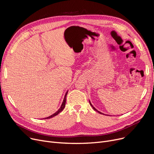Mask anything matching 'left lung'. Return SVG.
Here are the masks:
<instances>
[{
	"mask_svg": "<svg viewBox=\"0 0 154 154\" xmlns=\"http://www.w3.org/2000/svg\"><path fill=\"white\" fill-rule=\"evenodd\" d=\"M89 102H90V104H91V106L92 107V108L94 109V110H95V111H97V112H98L99 113V114H103V115H104V114H103V113H102V112H99V111H98L97 110V109H95V107H94V106H92V103H91V102H90V101H89Z\"/></svg>",
	"mask_w": 154,
	"mask_h": 154,
	"instance_id": "8db88e82",
	"label": "left lung"
}]
</instances>
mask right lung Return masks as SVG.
Listing matches in <instances>:
<instances>
[{"instance_id": "right-lung-1", "label": "right lung", "mask_w": 154, "mask_h": 154, "mask_svg": "<svg viewBox=\"0 0 154 154\" xmlns=\"http://www.w3.org/2000/svg\"><path fill=\"white\" fill-rule=\"evenodd\" d=\"M67 93H68V91H67V92L66 93V95H65V96H64V99H63V102H62V105H61V106H60V109H59L55 113H54V114L51 115V116H49V117H48L45 118L44 119H51V118H52V117H54L56 116L57 115H58L60 112H61L63 110V109L65 108V106H66V97H67Z\"/></svg>"}]
</instances>
